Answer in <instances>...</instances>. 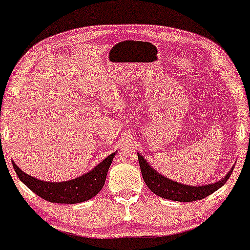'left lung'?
<instances>
[{"mask_svg":"<svg viewBox=\"0 0 250 250\" xmlns=\"http://www.w3.org/2000/svg\"><path fill=\"white\" fill-rule=\"evenodd\" d=\"M137 156L142 175H143V179L145 183H146V186L148 187V189L161 198L179 202H192L202 200L203 198L212 194L214 191L220 189L227 182V180L232 173L233 167H232L224 178L214 183L198 187L188 186V184L175 182L173 180L165 178L164 175L159 173L154 167H152L149 163L146 162V160L142 156L141 153H137Z\"/></svg>","mask_w":250,"mask_h":250,"instance_id":"8db88e82","label":"left lung"}]
</instances>
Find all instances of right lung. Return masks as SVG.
I'll return each instance as SVG.
<instances>
[{
  "mask_svg": "<svg viewBox=\"0 0 250 250\" xmlns=\"http://www.w3.org/2000/svg\"><path fill=\"white\" fill-rule=\"evenodd\" d=\"M116 153L117 151L109 154L87 173L74 180L62 182L41 181L39 179L24 173L13 161L12 164L19 179L40 198L49 202L74 205V203L89 200L96 194H98V192L103 189L105 184L107 172Z\"/></svg>",
  "mask_w": 250,
  "mask_h": 250,
  "instance_id": "add662e5",
  "label": "right lung"
}]
</instances>
